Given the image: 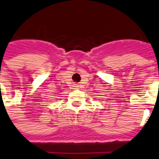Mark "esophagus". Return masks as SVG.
<instances>
[{"label":"esophagus","instance_id":"obj_1","mask_svg":"<svg viewBox=\"0 0 159 159\" xmlns=\"http://www.w3.org/2000/svg\"><path fill=\"white\" fill-rule=\"evenodd\" d=\"M73 87H74V88H75V89H77V88H79V85H78V84H74V86H73Z\"/></svg>","mask_w":159,"mask_h":159}]
</instances>
